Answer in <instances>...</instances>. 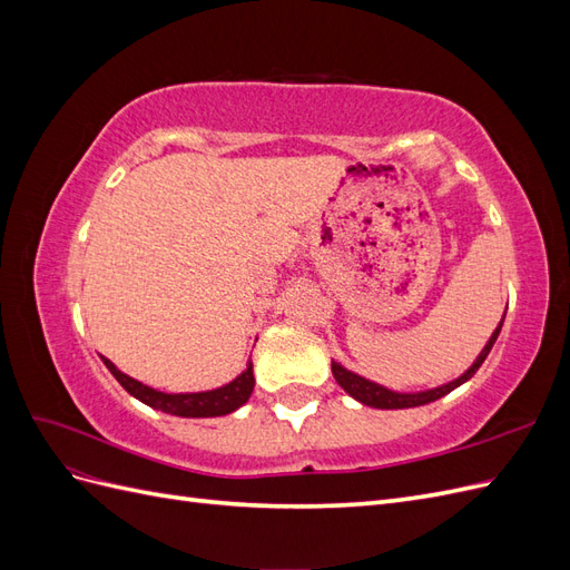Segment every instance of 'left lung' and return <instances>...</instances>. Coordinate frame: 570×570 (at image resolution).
Segmentation results:
<instances>
[{
	"label": "left lung",
	"mask_w": 570,
	"mask_h": 570,
	"mask_svg": "<svg viewBox=\"0 0 570 570\" xmlns=\"http://www.w3.org/2000/svg\"><path fill=\"white\" fill-rule=\"evenodd\" d=\"M504 316H507V314H504ZM502 323H504V318L499 321L497 331H494L492 337L488 340L485 350H482L480 356L475 358V364H473L469 371H465L463 375H459L456 381L446 383V385H440V387H435V390L413 392V394L392 392V390H387V387H383V385L371 383V381H366V377H361V375L347 371L344 366H340L337 361H333V375H335L337 385H340L344 392L352 394L356 402L366 404V406H373V409H411V406H423V404H430V402L440 400V396H444V394H450L452 390H456V387L463 385L465 381H471V377L475 375V371L482 366V361L488 358V354H490V350H492V344H494L497 337H499V331H502Z\"/></svg>",
	"instance_id": "1"
}]
</instances>
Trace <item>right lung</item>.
<instances>
[{"mask_svg": "<svg viewBox=\"0 0 570 570\" xmlns=\"http://www.w3.org/2000/svg\"><path fill=\"white\" fill-rule=\"evenodd\" d=\"M105 366L111 371L116 381L124 385L126 392H130L135 400H140L142 404L159 409L164 413H174V416L183 419H212V416H226V413H233L235 409L243 406L249 394L254 390V371L252 364L239 373L233 383L223 385L218 390L209 392H189V394H166L154 387H147L142 383H137L135 377L120 373L109 358L101 356Z\"/></svg>", "mask_w": 570, "mask_h": 570, "instance_id": "add662e5", "label": "right lung"}]
</instances>
